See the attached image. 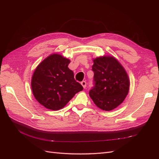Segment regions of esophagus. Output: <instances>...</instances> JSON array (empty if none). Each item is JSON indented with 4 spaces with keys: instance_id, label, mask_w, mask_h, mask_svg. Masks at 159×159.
<instances>
[{
    "instance_id": "obj_1",
    "label": "esophagus",
    "mask_w": 159,
    "mask_h": 159,
    "mask_svg": "<svg viewBox=\"0 0 159 159\" xmlns=\"http://www.w3.org/2000/svg\"><path fill=\"white\" fill-rule=\"evenodd\" d=\"M81 84H82V86H83L84 89H85V88L86 87V82H85V81H82V82H81Z\"/></svg>"
}]
</instances>
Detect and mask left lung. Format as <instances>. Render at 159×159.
I'll return each mask as SVG.
<instances>
[{"mask_svg":"<svg viewBox=\"0 0 159 159\" xmlns=\"http://www.w3.org/2000/svg\"><path fill=\"white\" fill-rule=\"evenodd\" d=\"M93 62L94 87L89 92L90 97L98 108L111 111L124 101L129 93L128 75L113 56H101Z\"/></svg>","mask_w":159,"mask_h":159,"instance_id":"1","label":"left lung"}]
</instances>
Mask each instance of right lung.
<instances>
[{"mask_svg": "<svg viewBox=\"0 0 159 159\" xmlns=\"http://www.w3.org/2000/svg\"><path fill=\"white\" fill-rule=\"evenodd\" d=\"M69 63L68 58L53 54L35 69L31 80L32 91L36 100L45 108L54 111L61 109L83 90L69 69Z\"/></svg>", "mask_w": 159, "mask_h": 159, "instance_id": "right-lung-1", "label": "right lung"}]
</instances>
